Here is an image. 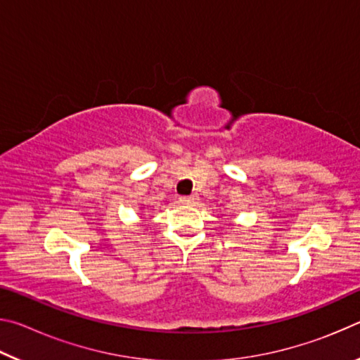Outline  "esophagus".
<instances>
[{
	"instance_id": "esophagus-1",
	"label": "esophagus",
	"mask_w": 360,
	"mask_h": 360,
	"mask_svg": "<svg viewBox=\"0 0 360 360\" xmlns=\"http://www.w3.org/2000/svg\"><path fill=\"white\" fill-rule=\"evenodd\" d=\"M198 195L197 193H193V195H188V197H181L179 198V202L182 203V205H195L198 202Z\"/></svg>"
}]
</instances>
